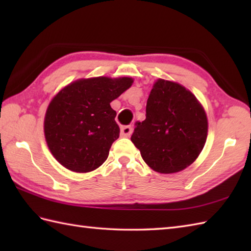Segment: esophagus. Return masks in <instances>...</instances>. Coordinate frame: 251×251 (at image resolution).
<instances>
[{
  "label": "esophagus",
  "mask_w": 251,
  "mask_h": 251,
  "mask_svg": "<svg viewBox=\"0 0 251 251\" xmlns=\"http://www.w3.org/2000/svg\"><path fill=\"white\" fill-rule=\"evenodd\" d=\"M132 132L131 126H122L121 127V136L122 137H129Z\"/></svg>",
  "instance_id": "obj_1"
}]
</instances>
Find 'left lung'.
<instances>
[{
    "label": "left lung",
    "instance_id": "left-lung-1",
    "mask_svg": "<svg viewBox=\"0 0 251 251\" xmlns=\"http://www.w3.org/2000/svg\"><path fill=\"white\" fill-rule=\"evenodd\" d=\"M205 110L190 90L159 78L147 101L146 120L137 122L131 141L153 170L181 172L193 163L205 146Z\"/></svg>",
    "mask_w": 251,
    "mask_h": 251
}]
</instances>
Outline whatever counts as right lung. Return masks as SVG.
Masks as SVG:
<instances>
[{
	"label": "right lung",
	"mask_w": 251,
	"mask_h": 251,
	"mask_svg": "<svg viewBox=\"0 0 251 251\" xmlns=\"http://www.w3.org/2000/svg\"><path fill=\"white\" fill-rule=\"evenodd\" d=\"M132 82L130 77L82 78L52 98L44 120L45 139L62 166L89 173L105 162L112 143L120 137L110 102Z\"/></svg>",
	"instance_id": "1"
}]
</instances>
